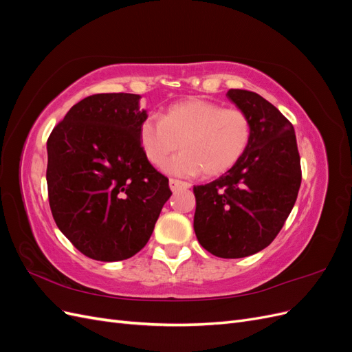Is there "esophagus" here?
Returning <instances> with one entry per match:
<instances>
[{"mask_svg": "<svg viewBox=\"0 0 352 352\" xmlns=\"http://www.w3.org/2000/svg\"><path fill=\"white\" fill-rule=\"evenodd\" d=\"M168 185H170V189H172L173 192H176V190H179V189H188V188H190V184L182 182V180H177V179H170L168 180Z\"/></svg>", "mask_w": 352, "mask_h": 352, "instance_id": "obj_1", "label": "esophagus"}]
</instances>
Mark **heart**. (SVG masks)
Returning a JSON list of instances; mask_svg holds the SVG:
<instances>
[{
	"mask_svg": "<svg viewBox=\"0 0 352 352\" xmlns=\"http://www.w3.org/2000/svg\"><path fill=\"white\" fill-rule=\"evenodd\" d=\"M251 120L239 109L190 98L170 105L163 117L146 116L140 124V144L148 162L160 166L177 149V156L164 164L170 175L217 176L235 166L251 141Z\"/></svg>",
	"mask_w": 352,
	"mask_h": 352,
	"instance_id": "heart-1",
	"label": "heart"
}]
</instances>
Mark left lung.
I'll list each match as a JSON object with an SVG mask.
<instances>
[{
    "instance_id": "8db88e82",
    "label": "left lung",
    "mask_w": 352,
    "mask_h": 352,
    "mask_svg": "<svg viewBox=\"0 0 352 352\" xmlns=\"http://www.w3.org/2000/svg\"><path fill=\"white\" fill-rule=\"evenodd\" d=\"M226 97L251 120V141L239 162L207 185L194 186L198 242L220 258L264 250L280 232L301 185L294 126L261 95L229 89Z\"/></svg>"
}]
</instances>
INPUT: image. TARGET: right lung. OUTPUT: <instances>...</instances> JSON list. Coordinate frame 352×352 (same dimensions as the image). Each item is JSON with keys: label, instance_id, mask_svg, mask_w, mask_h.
I'll return each mask as SVG.
<instances>
[{"label": "right lung", "instance_id": "1", "mask_svg": "<svg viewBox=\"0 0 352 352\" xmlns=\"http://www.w3.org/2000/svg\"><path fill=\"white\" fill-rule=\"evenodd\" d=\"M140 101L136 94L91 95L73 105L47 142L52 217L97 261L140 252L172 195L168 179L141 148L138 131L148 114Z\"/></svg>", "mask_w": 352, "mask_h": 352}]
</instances>
